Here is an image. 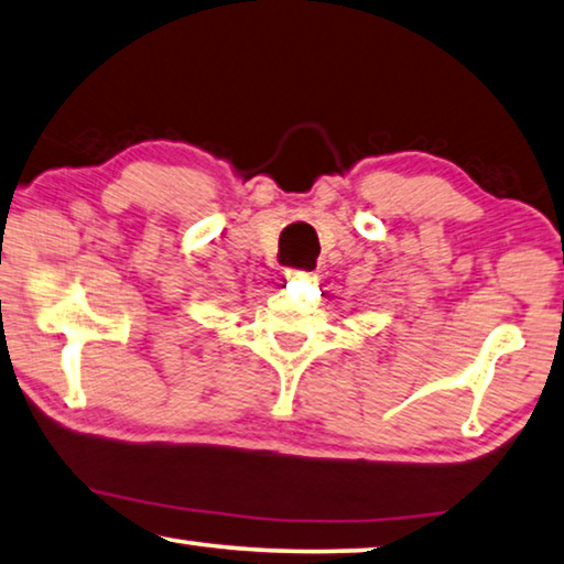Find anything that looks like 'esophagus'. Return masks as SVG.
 <instances>
[{
    "label": "esophagus",
    "instance_id": "obj_1",
    "mask_svg": "<svg viewBox=\"0 0 564 564\" xmlns=\"http://www.w3.org/2000/svg\"><path fill=\"white\" fill-rule=\"evenodd\" d=\"M284 276H288V282H295V280H310L307 272H297V269H288L284 272Z\"/></svg>",
    "mask_w": 564,
    "mask_h": 564
}]
</instances>
